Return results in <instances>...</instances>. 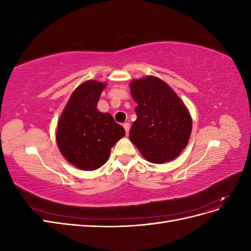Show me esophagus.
I'll list each match as a JSON object with an SVG mask.
<instances>
[{
	"instance_id": "34e87169",
	"label": "esophagus",
	"mask_w": 251,
	"mask_h": 251,
	"mask_svg": "<svg viewBox=\"0 0 251 251\" xmlns=\"http://www.w3.org/2000/svg\"><path fill=\"white\" fill-rule=\"evenodd\" d=\"M124 127H125V130H126V135H128V131H130V127H131L130 124H128V123H126V124H124Z\"/></svg>"
}]
</instances>
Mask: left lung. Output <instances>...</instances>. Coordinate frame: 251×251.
Segmentation results:
<instances>
[{
	"instance_id": "1",
	"label": "left lung",
	"mask_w": 251,
	"mask_h": 251,
	"mask_svg": "<svg viewBox=\"0 0 251 251\" xmlns=\"http://www.w3.org/2000/svg\"><path fill=\"white\" fill-rule=\"evenodd\" d=\"M137 119L130 140L149 162L161 164L178 157L192 134V116L176 92L156 76L130 82Z\"/></svg>"
}]
</instances>
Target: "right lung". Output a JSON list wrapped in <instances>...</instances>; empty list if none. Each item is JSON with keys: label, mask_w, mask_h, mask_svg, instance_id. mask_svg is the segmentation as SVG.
Instances as JSON below:
<instances>
[{"label": "right lung", "mask_w": 251, "mask_h": 251, "mask_svg": "<svg viewBox=\"0 0 251 251\" xmlns=\"http://www.w3.org/2000/svg\"><path fill=\"white\" fill-rule=\"evenodd\" d=\"M107 83L90 79L73 91L57 123L55 138L60 153L75 168L94 171L102 166L111 148L126 135L110 113L97 102Z\"/></svg>", "instance_id": "1"}]
</instances>
